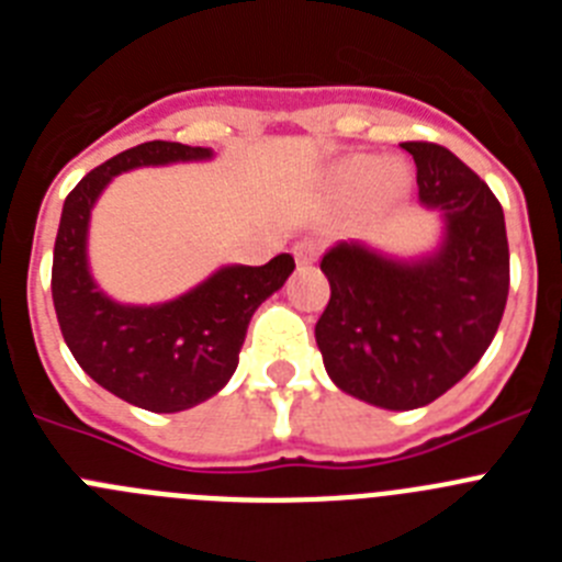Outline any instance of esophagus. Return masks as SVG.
<instances>
[{"instance_id": "esophagus-1", "label": "esophagus", "mask_w": 562, "mask_h": 562, "mask_svg": "<svg viewBox=\"0 0 562 562\" xmlns=\"http://www.w3.org/2000/svg\"><path fill=\"white\" fill-rule=\"evenodd\" d=\"M292 256H295V261L301 267L312 265V261H317V256H321V241H315V238L295 241V245H292Z\"/></svg>"}]
</instances>
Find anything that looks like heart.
Returning <instances> with one entry per match:
<instances>
[{
  "mask_svg": "<svg viewBox=\"0 0 562 562\" xmlns=\"http://www.w3.org/2000/svg\"><path fill=\"white\" fill-rule=\"evenodd\" d=\"M340 180L355 191L374 188L382 202H394L408 191L411 173L402 162H382L374 154H355L340 166Z\"/></svg>",
  "mask_w": 562,
  "mask_h": 562,
  "instance_id": "b5f03b06",
  "label": "heart"
}]
</instances>
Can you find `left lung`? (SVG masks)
I'll use <instances>...</instances> for the list:
<instances>
[{"mask_svg":"<svg viewBox=\"0 0 562 562\" xmlns=\"http://www.w3.org/2000/svg\"><path fill=\"white\" fill-rule=\"evenodd\" d=\"M402 148L414 154L419 205L439 213V245L400 258L337 241L321 258L331 297L315 326L331 382L385 411L422 408L453 389L490 349L509 295L493 191L445 146Z\"/></svg>","mask_w":562,"mask_h":562,"instance_id":"left-lung-1","label":"left lung"}]
</instances>
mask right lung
Segmentation results:
<instances>
[{"label":"right lung","instance_id":"right-lung-1","mask_svg":"<svg viewBox=\"0 0 562 562\" xmlns=\"http://www.w3.org/2000/svg\"><path fill=\"white\" fill-rule=\"evenodd\" d=\"M213 148L151 140L89 171L64 200L53 250V304L69 351L92 380L154 414H177L220 394L258 306L284 286L295 258L265 267L227 265L162 304H121L89 270V216L103 188L143 166L211 160Z\"/></svg>","mask_w":562,"mask_h":562}]
</instances>
